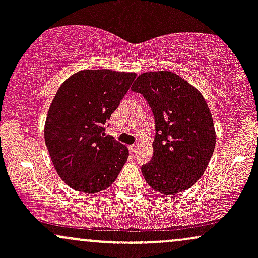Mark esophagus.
<instances>
[{
  "label": "esophagus",
  "mask_w": 258,
  "mask_h": 258,
  "mask_svg": "<svg viewBox=\"0 0 258 258\" xmlns=\"http://www.w3.org/2000/svg\"><path fill=\"white\" fill-rule=\"evenodd\" d=\"M136 149H137V144H132V146H130V152H131V154H135Z\"/></svg>",
  "instance_id": "1"
}]
</instances>
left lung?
<instances>
[{"label":"left lung","mask_w":258,"mask_h":258,"mask_svg":"<svg viewBox=\"0 0 258 258\" xmlns=\"http://www.w3.org/2000/svg\"><path fill=\"white\" fill-rule=\"evenodd\" d=\"M131 90L143 94L155 119L154 155L142 166L144 179L161 194L182 193L203 176L215 150L216 131L206 100L171 72L141 74Z\"/></svg>","instance_id":"left-lung-1"}]
</instances>
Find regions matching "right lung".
I'll return each instance as SVG.
<instances>
[{"label":"right lung","mask_w":258,"mask_h":258,"mask_svg":"<svg viewBox=\"0 0 258 258\" xmlns=\"http://www.w3.org/2000/svg\"><path fill=\"white\" fill-rule=\"evenodd\" d=\"M135 78V73L81 70L58 88L44 141L55 171L70 188L98 193L119 176L128 149L105 135V125Z\"/></svg>","instance_id":"1"}]
</instances>
